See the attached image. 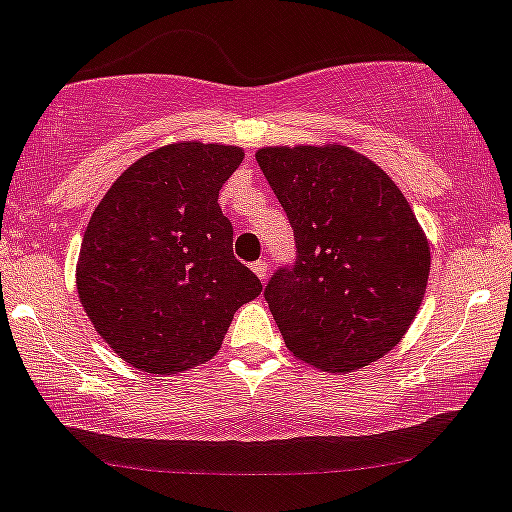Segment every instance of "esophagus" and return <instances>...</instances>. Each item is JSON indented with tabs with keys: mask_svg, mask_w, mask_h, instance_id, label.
Returning <instances> with one entry per match:
<instances>
[{
	"mask_svg": "<svg viewBox=\"0 0 512 512\" xmlns=\"http://www.w3.org/2000/svg\"><path fill=\"white\" fill-rule=\"evenodd\" d=\"M252 272H255L257 277H260V282H265V279H267V262L265 260L252 262Z\"/></svg>",
	"mask_w": 512,
	"mask_h": 512,
	"instance_id": "obj_1",
	"label": "esophagus"
}]
</instances>
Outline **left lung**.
Instances as JSON below:
<instances>
[{"mask_svg": "<svg viewBox=\"0 0 512 512\" xmlns=\"http://www.w3.org/2000/svg\"><path fill=\"white\" fill-rule=\"evenodd\" d=\"M297 242L265 299L294 358L353 373L405 338L427 292L429 240L395 181L343 144L255 154Z\"/></svg>", "mask_w": 512, "mask_h": 512, "instance_id": "obj_1", "label": "left lung"}]
</instances>
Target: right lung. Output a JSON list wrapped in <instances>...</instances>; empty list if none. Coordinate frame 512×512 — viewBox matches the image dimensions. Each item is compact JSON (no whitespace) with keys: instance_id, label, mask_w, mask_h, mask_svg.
<instances>
[{"instance_id":"obj_1","label":"right lung","mask_w":512,"mask_h":512,"mask_svg":"<svg viewBox=\"0 0 512 512\" xmlns=\"http://www.w3.org/2000/svg\"><path fill=\"white\" fill-rule=\"evenodd\" d=\"M242 157L233 144H166L127 166L90 215L75 265L78 299L132 368L171 375L206 363L235 311L260 297L218 206Z\"/></svg>"}]
</instances>
